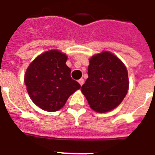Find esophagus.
I'll return each instance as SVG.
<instances>
[{
    "label": "esophagus",
    "mask_w": 155,
    "mask_h": 155,
    "mask_svg": "<svg viewBox=\"0 0 155 155\" xmlns=\"http://www.w3.org/2000/svg\"><path fill=\"white\" fill-rule=\"evenodd\" d=\"M78 82L80 83V86H82V85H83V84H84V80L83 79V78H81V79H80V80H78Z\"/></svg>",
    "instance_id": "1"
}]
</instances>
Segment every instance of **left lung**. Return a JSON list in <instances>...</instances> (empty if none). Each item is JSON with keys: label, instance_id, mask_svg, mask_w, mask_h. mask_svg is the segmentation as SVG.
<instances>
[{"label": "left lung", "instance_id": "left-lung-1", "mask_svg": "<svg viewBox=\"0 0 155 155\" xmlns=\"http://www.w3.org/2000/svg\"><path fill=\"white\" fill-rule=\"evenodd\" d=\"M88 78L82 86L91 108L104 113L119 106L129 87L127 70L119 58L104 51L91 58Z\"/></svg>", "mask_w": 155, "mask_h": 155}]
</instances>
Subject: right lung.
<instances>
[{"mask_svg": "<svg viewBox=\"0 0 155 155\" xmlns=\"http://www.w3.org/2000/svg\"><path fill=\"white\" fill-rule=\"evenodd\" d=\"M67 59L65 54L51 50L36 57L28 68L25 75L28 93L43 110H60L69 96L80 88V84L71 79Z\"/></svg>", "mask_w": 155, "mask_h": 155, "instance_id": "obj_1", "label": "right lung"}]
</instances>
